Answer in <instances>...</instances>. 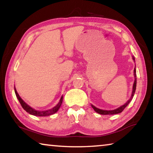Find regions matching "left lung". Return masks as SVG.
I'll list each match as a JSON object with an SVG mask.
<instances>
[{"label": "left lung", "mask_w": 153, "mask_h": 153, "mask_svg": "<svg viewBox=\"0 0 153 153\" xmlns=\"http://www.w3.org/2000/svg\"><path fill=\"white\" fill-rule=\"evenodd\" d=\"M133 59L134 61H135V59L134 57H133ZM134 77H135V80H134V85H133V89H132V93H131V97L130 98V99H129L128 100V102H127L126 104H124L123 105L117 108H116V109H114V110H111V111H107V110H102V109H100V108H98L96 107H94V105H91L92 107L94 108V110L96 111V112L100 114V115H115V114H118V113H120L122 112V111L124 110V108H125L128 105V104L131 100H132L133 97L134 95V93H135L136 91V67L134 68Z\"/></svg>", "instance_id": "left-lung-1"}]
</instances>
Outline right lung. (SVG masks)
Returning <instances> with one entry per match:
<instances>
[{"label":"right lung","mask_w":153,"mask_h":153,"mask_svg":"<svg viewBox=\"0 0 153 153\" xmlns=\"http://www.w3.org/2000/svg\"><path fill=\"white\" fill-rule=\"evenodd\" d=\"M14 90H15V94H16L17 99L19 100L20 104H21V105H22L23 108H24V109L28 113H30V114H31V115H33L34 116H40V117H43V116H49L51 115H53V114L57 112V111L59 110V108H60L61 105L62 104V102H63V96H62L58 104L56 105L55 107H54L53 108L47 110V111H37V110H35L34 108H33L31 107H30L29 105L26 104V103H25L24 100H22V98L19 97V94H18L17 90H16V89H15V87Z\"/></svg>","instance_id":"1"}]
</instances>
